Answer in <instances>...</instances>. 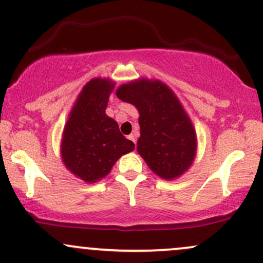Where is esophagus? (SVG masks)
Segmentation results:
<instances>
[{"mask_svg": "<svg viewBox=\"0 0 263 263\" xmlns=\"http://www.w3.org/2000/svg\"><path fill=\"white\" fill-rule=\"evenodd\" d=\"M128 139H129V140H132L135 145H137V137H135V134H130L128 137Z\"/></svg>", "mask_w": 263, "mask_h": 263, "instance_id": "obj_1", "label": "esophagus"}]
</instances>
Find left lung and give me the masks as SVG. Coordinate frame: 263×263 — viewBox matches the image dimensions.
I'll return each mask as SVG.
<instances>
[{"instance_id":"8db88e82","label":"left lung","mask_w":263,"mask_h":263,"mask_svg":"<svg viewBox=\"0 0 263 263\" xmlns=\"http://www.w3.org/2000/svg\"><path fill=\"white\" fill-rule=\"evenodd\" d=\"M117 97L138 108L137 149L147 166L165 180L183 174L196 155V133L174 92L160 81L140 80L120 86Z\"/></svg>"}]
</instances>
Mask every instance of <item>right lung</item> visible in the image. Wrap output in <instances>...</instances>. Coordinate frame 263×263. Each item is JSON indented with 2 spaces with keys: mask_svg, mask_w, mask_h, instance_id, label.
<instances>
[{
  "mask_svg": "<svg viewBox=\"0 0 263 263\" xmlns=\"http://www.w3.org/2000/svg\"><path fill=\"white\" fill-rule=\"evenodd\" d=\"M113 83L93 79L82 89L64 130L61 156L69 171L86 182L109 174L117 160L134 150L106 108Z\"/></svg>",
  "mask_w": 263,
  "mask_h": 263,
  "instance_id": "1",
  "label": "right lung"
}]
</instances>
